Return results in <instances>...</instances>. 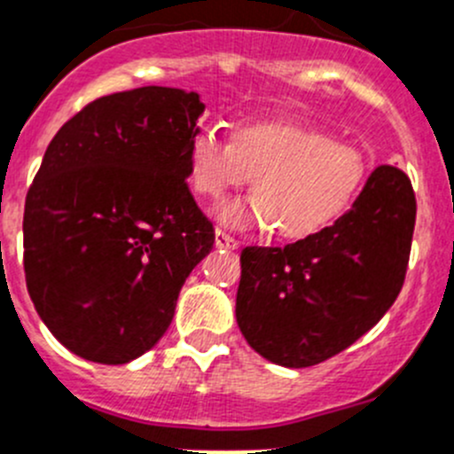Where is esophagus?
Here are the masks:
<instances>
[{"mask_svg":"<svg viewBox=\"0 0 454 454\" xmlns=\"http://www.w3.org/2000/svg\"><path fill=\"white\" fill-rule=\"evenodd\" d=\"M215 244H217V248H228V251H235V248L239 247V241H237L235 237L228 235L226 231H222V228L215 231Z\"/></svg>","mask_w":454,"mask_h":454,"instance_id":"34e87169","label":"esophagus"}]
</instances>
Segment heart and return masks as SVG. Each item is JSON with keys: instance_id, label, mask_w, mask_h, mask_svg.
<instances>
[{"instance_id": "1", "label": "heart", "mask_w": 454, "mask_h": 454, "mask_svg": "<svg viewBox=\"0 0 454 454\" xmlns=\"http://www.w3.org/2000/svg\"><path fill=\"white\" fill-rule=\"evenodd\" d=\"M253 179L251 199L219 206L231 228H269L282 239H307L336 222L367 179V156L356 143L294 121L239 122L231 143L217 129L197 131L188 147V184L219 199Z\"/></svg>"}]
</instances>
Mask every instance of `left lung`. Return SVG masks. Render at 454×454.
Segmentation results:
<instances>
[{
    "label": "left lung",
    "mask_w": 454,
    "mask_h": 454,
    "mask_svg": "<svg viewBox=\"0 0 454 454\" xmlns=\"http://www.w3.org/2000/svg\"><path fill=\"white\" fill-rule=\"evenodd\" d=\"M414 219L408 175L379 165L332 226L285 248H244L235 316L248 345L295 370L354 345L403 286Z\"/></svg>",
    "instance_id": "1"
}]
</instances>
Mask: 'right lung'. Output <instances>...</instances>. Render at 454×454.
<instances>
[{
	"label": "right lung",
	"mask_w": 454,
	"mask_h": 454,
	"mask_svg": "<svg viewBox=\"0 0 454 454\" xmlns=\"http://www.w3.org/2000/svg\"><path fill=\"white\" fill-rule=\"evenodd\" d=\"M199 93L141 87L89 103L49 143L24 206V273L75 356L122 365L160 340L215 231L190 194Z\"/></svg>",
	"instance_id": "obj_1"
}]
</instances>
